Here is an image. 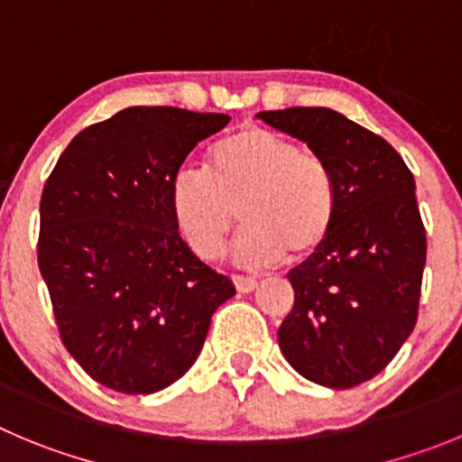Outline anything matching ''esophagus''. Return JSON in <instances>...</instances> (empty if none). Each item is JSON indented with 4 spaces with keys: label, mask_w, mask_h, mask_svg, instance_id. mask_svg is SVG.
Instances as JSON below:
<instances>
[{
    "label": "esophagus",
    "mask_w": 462,
    "mask_h": 462,
    "mask_svg": "<svg viewBox=\"0 0 462 462\" xmlns=\"http://www.w3.org/2000/svg\"><path fill=\"white\" fill-rule=\"evenodd\" d=\"M232 282H235L236 291H241V294H251V291L257 290V280L244 278V275H232Z\"/></svg>",
    "instance_id": "1"
}]
</instances>
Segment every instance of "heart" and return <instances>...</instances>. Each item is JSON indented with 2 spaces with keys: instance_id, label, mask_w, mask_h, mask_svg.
Listing matches in <instances>:
<instances>
[{
  "instance_id": "1",
  "label": "heart",
  "mask_w": 462,
  "mask_h": 462,
  "mask_svg": "<svg viewBox=\"0 0 462 462\" xmlns=\"http://www.w3.org/2000/svg\"><path fill=\"white\" fill-rule=\"evenodd\" d=\"M172 221L200 260L226 253L236 227V260L248 266L271 264L287 253L308 260L333 235L339 191L330 163L300 150L290 136L241 125L205 154V172H175L168 189Z\"/></svg>"
}]
</instances>
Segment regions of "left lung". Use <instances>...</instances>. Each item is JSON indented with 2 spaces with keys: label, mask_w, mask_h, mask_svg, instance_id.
Returning <instances> with one entry per match:
<instances>
[{
  "label": "left lung",
  "mask_w": 462,
  "mask_h": 462,
  "mask_svg": "<svg viewBox=\"0 0 462 462\" xmlns=\"http://www.w3.org/2000/svg\"><path fill=\"white\" fill-rule=\"evenodd\" d=\"M257 116L305 141L337 180L333 235L291 269L294 308L278 342L300 376L348 390L381 374L417 323L426 230L415 178L385 139L333 109Z\"/></svg>",
  "instance_id": "left-lung-1"
}]
</instances>
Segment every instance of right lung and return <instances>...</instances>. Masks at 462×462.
Wrapping results in <instances>:
<instances>
[{"instance_id":"1","label":"right lung","mask_w":462,"mask_h":462,"mask_svg":"<svg viewBox=\"0 0 462 462\" xmlns=\"http://www.w3.org/2000/svg\"><path fill=\"white\" fill-rule=\"evenodd\" d=\"M223 114L129 106L81 129L41 196L38 269L63 346L100 385L152 394L189 372L235 296L191 253L168 189Z\"/></svg>"}]
</instances>
